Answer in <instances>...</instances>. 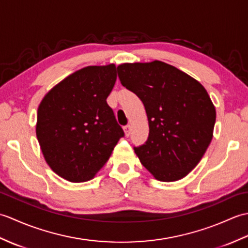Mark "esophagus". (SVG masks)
<instances>
[{"instance_id": "obj_1", "label": "esophagus", "mask_w": 248, "mask_h": 248, "mask_svg": "<svg viewBox=\"0 0 248 248\" xmlns=\"http://www.w3.org/2000/svg\"><path fill=\"white\" fill-rule=\"evenodd\" d=\"M124 135H125V136H129L130 133H131V125H130V124L124 125Z\"/></svg>"}]
</instances>
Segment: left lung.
<instances>
[{
    "label": "left lung",
    "mask_w": 248,
    "mask_h": 248,
    "mask_svg": "<svg viewBox=\"0 0 248 248\" xmlns=\"http://www.w3.org/2000/svg\"><path fill=\"white\" fill-rule=\"evenodd\" d=\"M123 85L138 96L148 117L149 136L134 147L156 180L188 175L211 143L217 112L205 88L178 68L160 61L117 67Z\"/></svg>",
    "instance_id": "1"
}]
</instances>
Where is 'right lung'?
I'll return each mask as SVG.
<instances>
[{
    "label": "right lung",
    "instance_id": "1",
    "mask_svg": "<svg viewBox=\"0 0 248 248\" xmlns=\"http://www.w3.org/2000/svg\"><path fill=\"white\" fill-rule=\"evenodd\" d=\"M116 66H88L51 89L38 107L36 136L46 162L70 182L91 180L124 136L107 98Z\"/></svg>",
    "mask_w": 248,
    "mask_h": 248
}]
</instances>
